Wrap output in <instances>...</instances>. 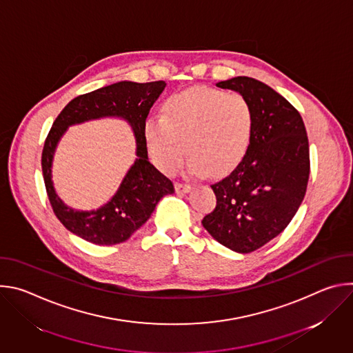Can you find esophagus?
<instances>
[{"instance_id":"obj_1","label":"esophagus","mask_w":353,"mask_h":353,"mask_svg":"<svg viewBox=\"0 0 353 353\" xmlns=\"http://www.w3.org/2000/svg\"><path fill=\"white\" fill-rule=\"evenodd\" d=\"M174 188L177 192H188L191 190L190 184H184V183H176Z\"/></svg>"}]
</instances>
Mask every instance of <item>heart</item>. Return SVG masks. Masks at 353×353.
<instances>
[{"instance_id": "1", "label": "heart", "mask_w": 353, "mask_h": 353, "mask_svg": "<svg viewBox=\"0 0 353 353\" xmlns=\"http://www.w3.org/2000/svg\"><path fill=\"white\" fill-rule=\"evenodd\" d=\"M253 123V109L241 93L194 86L172 94L163 116L145 121L143 137L148 154L161 172H177L188 150L190 176L208 172L222 176L244 158Z\"/></svg>"}]
</instances>
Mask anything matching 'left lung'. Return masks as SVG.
Returning <instances> with one entry per match:
<instances>
[{
    "instance_id": "obj_1",
    "label": "left lung",
    "mask_w": 353,
    "mask_h": 353,
    "mask_svg": "<svg viewBox=\"0 0 353 353\" xmlns=\"http://www.w3.org/2000/svg\"><path fill=\"white\" fill-rule=\"evenodd\" d=\"M241 93L254 116L247 152L234 170L214 183L215 210L203 226L236 253H251L285 230L305 198L310 155L299 112L268 85L248 77L216 83Z\"/></svg>"
}]
</instances>
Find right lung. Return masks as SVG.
Returning a JSON list of instances; mask_svg holds the SVG:
<instances>
[{"instance_id": "add662e5", "label": "right lung", "mask_w": 353, "mask_h": 353, "mask_svg": "<svg viewBox=\"0 0 353 353\" xmlns=\"http://www.w3.org/2000/svg\"><path fill=\"white\" fill-rule=\"evenodd\" d=\"M165 81L137 83L121 81L81 94L63 109L50 130L41 154L46 191L59 221L74 234L99 245L130 239L152 215L162 196L174 192L173 183L148 159L143 125ZM102 117H120L130 123L137 139V159L110 203L96 212H75L57 196L51 181L52 155L70 125Z\"/></svg>"}]
</instances>
